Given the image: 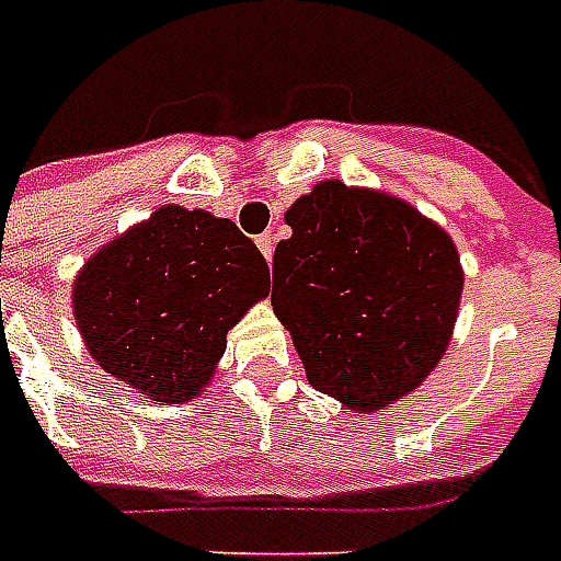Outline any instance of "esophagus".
Listing matches in <instances>:
<instances>
[{"label":"esophagus","instance_id":"34e87169","mask_svg":"<svg viewBox=\"0 0 561 561\" xmlns=\"http://www.w3.org/2000/svg\"><path fill=\"white\" fill-rule=\"evenodd\" d=\"M256 248L262 250V256H265V260L272 262V256H274V238L268 236V232H265V236L256 238Z\"/></svg>","mask_w":561,"mask_h":561}]
</instances>
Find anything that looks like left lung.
Returning <instances> with one entry per match:
<instances>
[{"label":"left lung","mask_w":561,"mask_h":561,"mask_svg":"<svg viewBox=\"0 0 561 561\" xmlns=\"http://www.w3.org/2000/svg\"><path fill=\"white\" fill-rule=\"evenodd\" d=\"M272 305L313 389L377 411L416 389L447 351L459 253L444 229L383 193L323 181L287 210Z\"/></svg>","instance_id":"1"}]
</instances>
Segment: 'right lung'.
<instances>
[{"label":"right lung","mask_w":561,"mask_h":561,"mask_svg":"<svg viewBox=\"0 0 561 561\" xmlns=\"http://www.w3.org/2000/svg\"><path fill=\"white\" fill-rule=\"evenodd\" d=\"M265 293V256L232 220L169 205L87 262L75 320L108 375L172 404L208 383L226 332Z\"/></svg>","instance_id":"right-lung-1"}]
</instances>
